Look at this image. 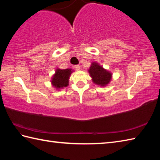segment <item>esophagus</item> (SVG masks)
Wrapping results in <instances>:
<instances>
[{
	"label": "esophagus",
	"mask_w": 160,
	"mask_h": 160,
	"mask_svg": "<svg viewBox=\"0 0 160 160\" xmlns=\"http://www.w3.org/2000/svg\"><path fill=\"white\" fill-rule=\"evenodd\" d=\"M75 68H76V69L77 71H80V65L75 66Z\"/></svg>",
	"instance_id": "34e87169"
}]
</instances>
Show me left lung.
Returning <instances> with one entry per match:
<instances>
[{"instance_id": "left-lung-1", "label": "left lung", "mask_w": 160, "mask_h": 160, "mask_svg": "<svg viewBox=\"0 0 160 160\" xmlns=\"http://www.w3.org/2000/svg\"><path fill=\"white\" fill-rule=\"evenodd\" d=\"M88 72L92 78V82L100 87H106L112 79V73L96 62H93L91 64Z\"/></svg>"}]
</instances>
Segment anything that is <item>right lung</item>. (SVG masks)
Masks as SVG:
<instances>
[{
    "label": "right lung",
    "instance_id": "right-lung-1",
    "mask_svg": "<svg viewBox=\"0 0 160 160\" xmlns=\"http://www.w3.org/2000/svg\"><path fill=\"white\" fill-rule=\"evenodd\" d=\"M73 71L72 69H60L59 68H57L51 80L52 85L56 90H60L64 87H67L69 85L71 74Z\"/></svg>",
    "mask_w": 160,
    "mask_h": 160
}]
</instances>
